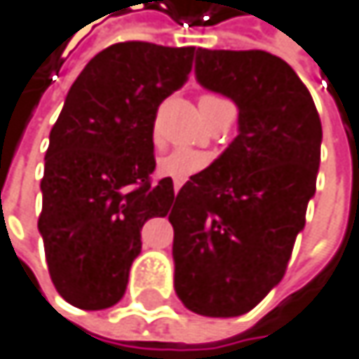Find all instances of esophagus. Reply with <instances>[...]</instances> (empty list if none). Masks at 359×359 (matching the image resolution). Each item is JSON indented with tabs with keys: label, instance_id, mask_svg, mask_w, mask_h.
<instances>
[{
	"label": "esophagus",
	"instance_id": "obj_1",
	"mask_svg": "<svg viewBox=\"0 0 359 359\" xmlns=\"http://www.w3.org/2000/svg\"><path fill=\"white\" fill-rule=\"evenodd\" d=\"M180 187H182V182H179V180H177V182H175V193H179Z\"/></svg>",
	"mask_w": 359,
	"mask_h": 359
}]
</instances>
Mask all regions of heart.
Instances as JSON below:
<instances>
[{"label":"heart","mask_w":359,"mask_h":359,"mask_svg":"<svg viewBox=\"0 0 359 359\" xmlns=\"http://www.w3.org/2000/svg\"><path fill=\"white\" fill-rule=\"evenodd\" d=\"M226 100H222L218 95H212V93L201 95L199 97L201 116H208L212 109L218 108ZM208 164H210V156L208 154L193 151V149H177V151H170V154H166V156H162L158 160V172L162 177H168V179L184 182V180L191 179L193 175H197L203 168H208Z\"/></svg>","instance_id":"heart-1"}]
</instances>
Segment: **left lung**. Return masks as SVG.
<instances>
[{
  "mask_svg": "<svg viewBox=\"0 0 359 359\" xmlns=\"http://www.w3.org/2000/svg\"><path fill=\"white\" fill-rule=\"evenodd\" d=\"M197 81L239 108V135L182 184L175 289L195 314L241 316L280 283L316 193L323 124L295 70L262 49H197Z\"/></svg>",
  "mask_w": 359,
  "mask_h": 359,
  "instance_id": "8db88e82",
  "label": "left lung"
}]
</instances>
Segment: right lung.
I'll list each match as a JSON object with an SVG mask.
<instances>
[{"label": "right lung", "mask_w": 359, "mask_h": 359, "mask_svg": "<svg viewBox=\"0 0 359 359\" xmlns=\"http://www.w3.org/2000/svg\"><path fill=\"white\" fill-rule=\"evenodd\" d=\"M195 53L147 41L109 45L72 83L49 133L39 233L53 287L81 310L122 299L143 224L175 201L172 179H151L154 124Z\"/></svg>", "instance_id": "obj_1"}]
</instances>
